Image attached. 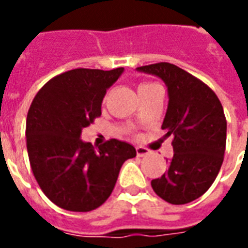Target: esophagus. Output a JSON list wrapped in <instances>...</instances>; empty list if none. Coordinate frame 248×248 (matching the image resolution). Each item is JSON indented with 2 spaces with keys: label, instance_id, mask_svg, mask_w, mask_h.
<instances>
[{
  "label": "esophagus",
  "instance_id": "34e87169",
  "mask_svg": "<svg viewBox=\"0 0 248 248\" xmlns=\"http://www.w3.org/2000/svg\"><path fill=\"white\" fill-rule=\"evenodd\" d=\"M149 153H150V150L146 149V147H142V146H138V147H137V155L138 156H146Z\"/></svg>",
  "mask_w": 248,
  "mask_h": 248
}]
</instances>
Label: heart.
<instances>
[{"label": "heart", "mask_w": 248, "mask_h": 248, "mask_svg": "<svg viewBox=\"0 0 248 248\" xmlns=\"http://www.w3.org/2000/svg\"><path fill=\"white\" fill-rule=\"evenodd\" d=\"M153 85H154V83H142V85L140 86V90H143V89H146V87H150L153 86Z\"/></svg>", "instance_id": "obj_1"}]
</instances>
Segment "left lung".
<instances>
[{
  "mask_svg": "<svg viewBox=\"0 0 248 248\" xmlns=\"http://www.w3.org/2000/svg\"><path fill=\"white\" fill-rule=\"evenodd\" d=\"M166 83L169 106L162 129L172 135L174 155L151 187L171 204H186L202 197L223 163L227 122L222 103L210 87L181 67L159 62L137 67Z\"/></svg>",
  "mask_w": 248,
  "mask_h": 248,
  "instance_id": "left-lung-1",
  "label": "left lung"
}]
</instances>
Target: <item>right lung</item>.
<instances>
[{
    "instance_id": "obj_1",
    "label": "right lung",
    "mask_w": 248,
    "mask_h": 248,
    "mask_svg": "<svg viewBox=\"0 0 248 248\" xmlns=\"http://www.w3.org/2000/svg\"><path fill=\"white\" fill-rule=\"evenodd\" d=\"M124 73L74 69L46 82L30 105L26 147L35 181L58 207L87 213L106 202L133 146L110 140L98 149L82 142L83 127L101 115L106 90Z\"/></svg>"
}]
</instances>
